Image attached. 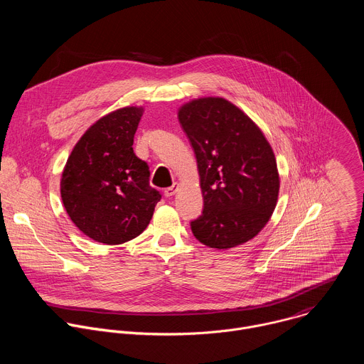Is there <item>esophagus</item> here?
Returning a JSON list of instances; mask_svg holds the SVG:
<instances>
[{"instance_id":"1","label":"esophagus","mask_w":364,"mask_h":364,"mask_svg":"<svg viewBox=\"0 0 364 364\" xmlns=\"http://www.w3.org/2000/svg\"><path fill=\"white\" fill-rule=\"evenodd\" d=\"M178 190V184L177 183H174L171 187H168V188H166L164 190V196L166 197H171V196H174L176 194V191Z\"/></svg>"}]
</instances>
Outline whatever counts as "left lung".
<instances>
[{
  "label": "left lung",
  "instance_id": "obj_1",
  "mask_svg": "<svg viewBox=\"0 0 364 364\" xmlns=\"http://www.w3.org/2000/svg\"><path fill=\"white\" fill-rule=\"evenodd\" d=\"M178 121L194 149L203 193V213L190 223L193 235L215 249L250 240L271 219L279 193L265 135L223 97L186 103Z\"/></svg>",
  "mask_w": 364,
  "mask_h": 364
}]
</instances>
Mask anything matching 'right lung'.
Here are the masks:
<instances>
[{
    "label": "right lung",
    "mask_w": 364,
    "mask_h": 364,
    "mask_svg": "<svg viewBox=\"0 0 364 364\" xmlns=\"http://www.w3.org/2000/svg\"><path fill=\"white\" fill-rule=\"evenodd\" d=\"M142 108L127 107L96 121L75 145L60 194L72 222L90 239L121 245L148 226L161 194L134 152Z\"/></svg>",
    "instance_id": "obj_1"
}]
</instances>
